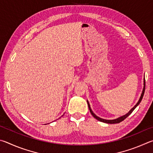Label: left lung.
<instances>
[{"mask_svg": "<svg viewBox=\"0 0 153 153\" xmlns=\"http://www.w3.org/2000/svg\"><path fill=\"white\" fill-rule=\"evenodd\" d=\"M144 91H145V79H144V87H143V91H142V93H141V95H140V99H139L138 101L137 102V103L136 104V105L133 107V108L130 109V110L128 112V113L124 115V116H122L121 117H117V118L116 119H114V120H105V119H103V118H101V117H98L96 116V115L93 113L91 108V106H90V104L89 103V101H87V104H88V106H89V111L91 112V114L92 116L95 117V119H97V120H99V121L100 122H104V123H106V124H117V123H120L122 122L123 120H124L128 116H129L130 115L132 114V112L134 110L135 108L137 107L139 104H140V103L141 102L142 100H143V95H144Z\"/></svg>", "mask_w": 153, "mask_h": 153, "instance_id": "8db88e82", "label": "left lung"}]
</instances>
